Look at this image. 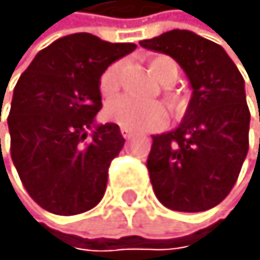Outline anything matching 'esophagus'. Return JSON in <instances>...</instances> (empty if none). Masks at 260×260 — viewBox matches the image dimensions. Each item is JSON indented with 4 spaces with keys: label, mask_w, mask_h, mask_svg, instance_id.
Segmentation results:
<instances>
[{
    "label": "esophagus",
    "mask_w": 260,
    "mask_h": 260,
    "mask_svg": "<svg viewBox=\"0 0 260 260\" xmlns=\"http://www.w3.org/2000/svg\"><path fill=\"white\" fill-rule=\"evenodd\" d=\"M121 133H122V136L126 138V139H131V138L134 136V133H133V131H129V129H124V127L121 129Z\"/></svg>",
    "instance_id": "obj_1"
}]
</instances>
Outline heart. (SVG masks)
<instances>
[{"label":"heart","instance_id":"1","mask_svg":"<svg viewBox=\"0 0 260 260\" xmlns=\"http://www.w3.org/2000/svg\"><path fill=\"white\" fill-rule=\"evenodd\" d=\"M148 68L161 85H172L179 75L175 62L164 56L153 57L148 62ZM119 86H121V62H114L100 78V93L104 99H112L119 91ZM169 104L174 110H179L182 107V96L170 93ZM107 115L110 121L129 131H148L164 122L165 107L160 102H139L131 96H119L109 104Z\"/></svg>","mask_w":260,"mask_h":260}]
</instances>
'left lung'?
Masks as SVG:
<instances>
[{"instance_id":"obj_1","label":"left lung","mask_w":260,"mask_h":260,"mask_svg":"<svg viewBox=\"0 0 260 260\" xmlns=\"http://www.w3.org/2000/svg\"><path fill=\"white\" fill-rule=\"evenodd\" d=\"M139 44L175 59L192 90L179 127L153 136L146 167L155 196L174 211L211 209L235 185L249 151L244 76L225 49L190 30Z\"/></svg>"}]
</instances>
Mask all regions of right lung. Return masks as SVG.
<instances>
[{"instance_id":"obj_1","label":"right lung","mask_w":260,"mask_h":260,"mask_svg":"<svg viewBox=\"0 0 260 260\" xmlns=\"http://www.w3.org/2000/svg\"><path fill=\"white\" fill-rule=\"evenodd\" d=\"M134 49L131 42L71 34L37 52L20 76L8 115L11 160L46 211L80 214L104 198L110 161L126 139L117 124L95 121L102 109L100 76Z\"/></svg>"}]
</instances>
